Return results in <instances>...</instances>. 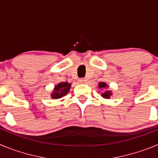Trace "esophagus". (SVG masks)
<instances>
[{
  "mask_svg": "<svg viewBox=\"0 0 158 158\" xmlns=\"http://www.w3.org/2000/svg\"><path fill=\"white\" fill-rule=\"evenodd\" d=\"M79 81H80L81 83H86L87 79H86V78H80V79H79Z\"/></svg>",
  "mask_w": 158,
  "mask_h": 158,
  "instance_id": "34e87169",
  "label": "esophagus"
}]
</instances>
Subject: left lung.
Here are the masks:
<instances>
[{
  "label": "left lung",
  "instance_id": "obj_1",
  "mask_svg": "<svg viewBox=\"0 0 158 158\" xmlns=\"http://www.w3.org/2000/svg\"><path fill=\"white\" fill-rule=\"evenodd\" d=\"M106 86H107L106 83H104V82H100V83H99V88H100V89L105 88ZM101 96H103V97H104V98H110V96H111V92H105L104 93H102Z\"/></svg>",
  "mask_w": 158,
  "mask_h": 158
}]
</instances>
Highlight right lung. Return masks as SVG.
Segmentation results:
<instances>
[{"label": "right lung", "instance_id": "right-lung-1", "mask_svg": "<svg viewBox=\"0 0 158 158\" xmlns=\"http://www.w3.org/2000/svg\"><path fill=\"white\" fill-rule=\"evenodd\" d=\"M70 84L67 83V82H62V83L58 84V85L55 86L54 93L51 95L52 98L58 99L61 98L62 96H65L67 94V93L69 92V89H70Z\"/></svg>", "mask_w": 158, "mask_h": 158}]
</instances>
